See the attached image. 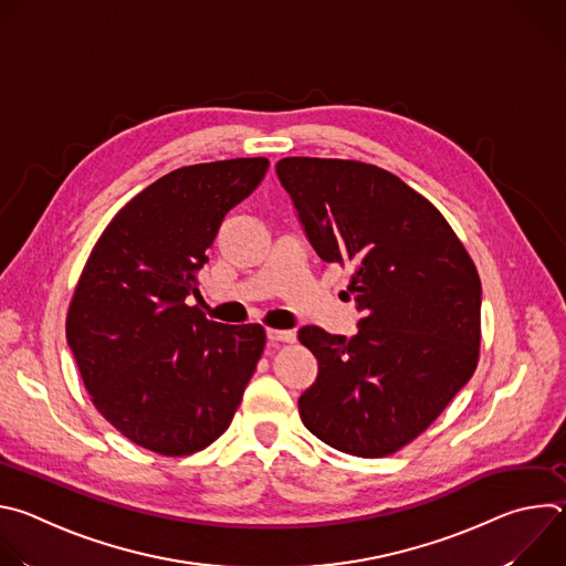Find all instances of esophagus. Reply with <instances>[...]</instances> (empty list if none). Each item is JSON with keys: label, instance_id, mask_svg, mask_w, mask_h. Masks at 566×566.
<instances>
[{"label": "esophagus", "instance_id": "1", "mask_svg": "<svg viewBox=\"0 0 566 566\" xmlns=\"http://www.w3.org/2000/svg\"><path fill=\"white\" fill-rule=\"evenodd\" d=\"M266 336H269V340L275 343V345H277V343H286V345L295 343V334H293V332H284V329H269Z\"/></svg>", "mask_w": 566, "mask_h": 566}]
</instances>
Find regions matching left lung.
<instances>
[{
	"mask_svg": "<svg viewBox=\"0 0 566 566\" xmlns=\"http://www.w3.org/2000/svg\"><path fill=\"white\" fill-rule=\"evenodd\" d=\"M311 247L352 266L363 317L352 338L302 327L317 378L300 396L311 434L387 457L448 408L479 363L481 282L446 217L396 175L360 160L289 156L275 166Z\"/></svg>",
	"mask_w": 566,
	"mask_h": 566,
	"instance_id": "1",
	"label": "left lung"
}]
</instances>
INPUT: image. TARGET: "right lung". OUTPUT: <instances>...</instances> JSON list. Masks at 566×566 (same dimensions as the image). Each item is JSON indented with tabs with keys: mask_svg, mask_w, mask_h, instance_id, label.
Listing matches in <instances>:
<instances>
[{
	"mask_svg": "<svg viewBox=\"0 0 566 566\" xmlns=\"http://www.w3.org/2000/svg\"><path fill=\"white\" fill-rule=\"evenodd\" d=\"M269 158L179 168L125 203L80 275L66 340L94 408L132 443L166 457L219 439L266 345L262 325H221L186 297L223 217Z\"/></svg>",
	"mask_w": 566,
	"mask_h": 566,
	"instance_id": "add662e5",
	"label": "right lung"
}]
</instances>
